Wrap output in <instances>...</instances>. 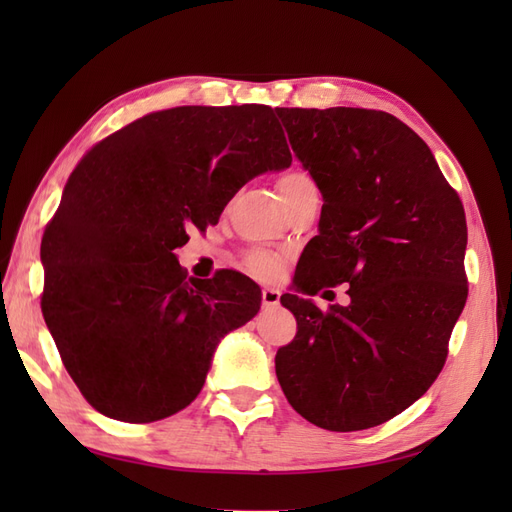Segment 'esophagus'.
<instances>
[{
    "instance_id": "obj_1",
    "label": "esophagus",
    "mask_w": 512,
    "mask_h": 512,
    "mask_svg": "<svg viewBox=\"0 0 512 512\" xmlns=\"http://www.w3.org/2000/svg\"><path fill=\"white\" fill-rule=\"evenodd\" d=\"M262 305H265V307L280 305V290H275V288H262Z\"/></svg>"
}]
</instances>
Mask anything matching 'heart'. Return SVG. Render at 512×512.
<instances>
[{"mask_svg":"<svg viewBox=\"0 0 512 512\" xmlns=\"http://www.w3.org/2000/svg\"><path fill=\"white\" fill-rule=\"evenodd\" d=\"M277 190H280L286 207H290L292 203H297L301 196H305L309 192H316V183L305 173V170L292 168L280 177V181H277ZM245 269L254 273L256 277H262V280H269V277H273L277 273V262H275V258H271L267 254L252 252L245 256Z\"/></svg>","mask_w":512,"mask_h":512,"instance_id":"b5f03b06","label":"heart"}]
</instances>
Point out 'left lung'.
Segmentation results:
<instances>
[{"label": "left lung", "mask_w": 512, "mask_h": 512, "mask_svg": "<svg viewBox=\"0 0 512 512\" xmlns=\"http://www.w3.org/2000/svg\"><path fill=\"white\" fill-rule=\"evenodd\" d=\"M275 113L324 200L294 286L329 294L350 284V303L329 312L282 297L297 335L277 350L275 374L309 423L376 427L425 395L444 367L468 299L466 213L431 149L397 117L350 106Z\"/></svg>", "instance_id": "left-lung-1"}]
</instances>
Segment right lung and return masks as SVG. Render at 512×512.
I'll return each instance as SVG.
<instances>
[{"mask_svg":"<svg viewBox=\"0 0 512 512\" xmlns=\"http://www.w3.org/2000/svg\"><path fill=\"white\" fill-rule=\"evenodd\" d=\"M292 162L271 106H177L132 121L76 164L42 237V316L100 414L153 423L196 399L222 337L252 320L241 273L185 280L175 250L243 185Z\"/></svg>","mask_w":512,"mask_h":512,"instance_id":"add662e5","label":"right lung"}]
</instances>
